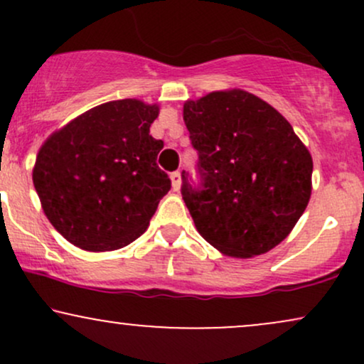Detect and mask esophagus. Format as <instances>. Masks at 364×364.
<instances>
[{
  "instance_id": "obj_1",
  "label": "esophagus",
  "mask_w": 364,
  "mask_h": 364,
  "mask_svg": "<svg viewBox=\"0 0 364 364\" xmlns=\"http://www.w3.org/2000/svg\"><path fill=\"white\" fill-rule=\"evenodd\" d=\"M171 183H173V190L178 191L181 188V173H173L171 174Z\"/></svg>"
}]
</instances>
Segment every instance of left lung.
Masks as SVG:
<instances>
[{"label": "left lung", "mask_w": 364, "mask_h": 364, "mask_svg": "<svg viewBox=\"0 0 364 364\" xmlns=\"http://www.w3.org/2000/svg\"><path fill=\"white\" fill-rule=\"evenodd\" d=\"M202 188L183 171L196 231L220 253L252 258L289 236L311 196L310 150L277 109L241 89L186 101Z\"/></svg>", "instance_id": "8db88e82"}]
</instances>
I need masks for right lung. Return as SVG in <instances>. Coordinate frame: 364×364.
Listing matches in <instances>:
<instances>
[{
	"mask_svg": "<svg viewBox=\"0 0 364 364\" xmlns=\"http://www.w3.org/2000/svg\"><path fill=\"white\" fill-rule=\"evenodd\" d=\"M157 104L121 99L56 129L37 154L32 181L49 223L85 252H112L149 228L171 179L164 141L150 135Z\"/></svg>",
	"mask_w": 364,
	"mask_h": 364,
	"instance_id": "right-lung-1",
	"label": "right lung"
}]
</instances>
